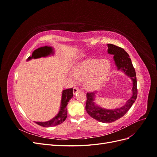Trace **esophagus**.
I'll list each match as a JSON object with an SVG mask.
<instances>
[{
	"label": "esophagus",
	"instance_id": "obj_1",
	"mask_svg": "<svg viewBox=\"0 0 157 157\" xmlns=\"http://www.w3.org/2000/svg\"><path fill=\"white\" fill-rule=\"evenodd\" d=\"M73 94H75L76 93L80 91V89H79L78 88H77V87H74V88H73Z\"/></svg>",
	"mask_w": 157,
	"mask_h": 157
}]
</instances>
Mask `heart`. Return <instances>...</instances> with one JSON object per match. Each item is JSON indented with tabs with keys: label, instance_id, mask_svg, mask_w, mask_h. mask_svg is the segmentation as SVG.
Returning <instances> with one entry per match:
<instances>
[{
	"label": "heart",
	"instance_id": "obj_1",
	"mask_svg": "<svg viewBox=\"0 0 157 157\" xmlns=\"http://www.w3.org/2000/svg\"><path fill=\"white\" fill-rule=\"evenodd\" d=\"M111 65L107 59H90L73 68V77L85 80V86L89 90H96L105 82L110 73Z\"/></svg>",
	"mask_w": 157,
	"mask_h": 157
}]
</instances>
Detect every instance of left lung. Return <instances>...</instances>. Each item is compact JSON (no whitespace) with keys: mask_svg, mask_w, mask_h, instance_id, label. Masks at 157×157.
Returning <instances> with one entry per match:
<instances>
[{"mask_svg":"<svg viewBox=\"0 0 157 157\" xmlns=\"http://www.w3.org/2000/svg\"><path fill=\"white\" fill-rule=\"evenodd\" d=\"M107 46L108 54L113 55V59L117 70L124 73L132 80V96L128 99L124 105L121 107L113 109L103 108L98 106L94 102L96 98V92L87 93V100L85 107L86 112L94 119L104 123L114 122L124 116L134 104L137 96L136 74L131 59L130 58V56L121 47L112 44H108Z\"/></svg>","mask_w":157,"mask_h":157,"instance_id":"8db88e82","label":"left lung"}]
</instances>
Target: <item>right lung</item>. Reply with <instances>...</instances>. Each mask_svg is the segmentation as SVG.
Instances as JSON below:
<instances>
[{"mask_svg": "<svg viewBox=\"0 0 157 157\" xmlns=\"http://www.w3.org/2000/svg\"><path fill=\"white\" fill-rule=\"evenodd\" d=\"M55 54L54 48L52 46H45L40 47L33 51L32 56H29L27 61H29L32 59H37L42 58V57H48L50 56H53ZM73 88L63 90L62 91L61 99L60 109L58 113L51 120L46 122H35L38 125L43 127H52L59 125L63 122L67 117V105L70 99L73 98Z\"/></svg>", "mask_w": 157, "mask_h": 157, "instance_id": "add662e5", "label": "right lung"}]
</instances>
